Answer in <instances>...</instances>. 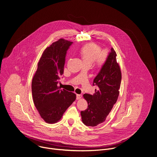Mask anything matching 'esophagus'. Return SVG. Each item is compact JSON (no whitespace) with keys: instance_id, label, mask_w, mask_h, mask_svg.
Instances as JSON below:
<instances>
[{"instance_id":"1","label":"esophagus","mask_w":157,"mask_h":157,"mask_svg":"<svg viewBox=\"0 0 157 157\" xmlns=\"http://www.w3.org/2000/svg\"><path fill=\"white\" fill-rule=\"evenodd\" d=\"M81 98H82V95H81V94H77V96H76V99H77L78 100L81 99Z\"/></svg>"}]
</instances>
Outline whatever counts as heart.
<instances>
[{"mask_svg":"<svg viewBox=\"0 0 157 157\" xmlns=\"http://www.w3.org/2000/svg\"><path fill=\"white\" fill-rule=\"evenodd\" d=\"M80 55L86 64L91 65L93 63L98 68H101L107 61L108 53L105 51H101V48L95 43H89L83 46L80 51Z\"/></svg>","mask_w":157,"mask_h":157,"instance_id":"b5f03b06","label":"heart"}]
</instances>
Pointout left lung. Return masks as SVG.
Returning <instances> with one entry per match:
<instances>
[{
	"mask_svg": "<svg viewBox=\"0 0 157 157\" xmlns=\"http://www.w3.org/2000/svg\"><path fill=\"white\" fill-rule=\"evenodd\" d=\"M116 56V52L112 48L106 63L93 81V85H97L98 89H95L93 95H83L88 105L81 115L87 126L95 127L104 122L117 101L122 73Z\"/></svg>",
	"mask_w": 157,
	"mask_h": 157,
	"instance_id": "left-lung-1",
	"label": "left lung"
}]
</instances>
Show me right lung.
Here are the masks:
<instances>
[{
  "label": "right lung",
  "mask_w": 157,
  "mask_h": 157,
  "mask_svg": "<svg viewBox=\"0 0 157 157\" xmlns=\"http://www.w3.org/2000/svg\"><path fill=\"white\" fill-rule=\"evenodd\" d=\"M72 41L60 38L44 50L32 82L34 104L40 117L48 124L60 121L76 100V94L58 86L63 75L65 56Z\"/></svg>",
  "instance_id": "1"
}]
</instances>
